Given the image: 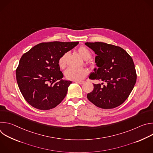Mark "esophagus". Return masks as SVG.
Returning <instances> with one entry per match:
<instances>
[{
  "instance_id": "obj_1",
  "label": "esophagus",
  "mask_w": 153,
  "mask_h": 153,
  "mask_svg": "<svg viewBox=\"0 0 153 153\" xmlns=\"http://www.w3.org/2000/svg\"><path fill=\"white\" fill-rule=\"evenodd\" d=\"M75 82L77 83H79L80 85H82V84H83L84 83V81H75Z\"/></svg>"
}]
</instances>
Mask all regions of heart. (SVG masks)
I'll return each mask as SVG.
<instances>
[{
	"instance_id": "b5f03b06",
	"label": "heart",
	"mask_w": 153,
	"mask_h": 153,
	"mask_svg": "<svg viewBox=\"0 0 153 153\" xmlns=\"http://www.w3.org/2000/svg\"><path fill=\"white\" fill-rule=\"evenodd\" d=\"M78 53L79 55L84 59L88 60L91 57V53L90 51L85 47H80L77 50ZM68 53L63 54L59 59L58 64L59 66L61 69H64L66 67L67 65V60L68 57ZM88 74V70L85 68H70L65 72V76L68 80L80 81L82 80L85 76Z\"/></svg>"
}]
</instances>
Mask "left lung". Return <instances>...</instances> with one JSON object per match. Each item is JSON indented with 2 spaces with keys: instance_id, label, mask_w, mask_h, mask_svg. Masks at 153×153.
<instances>
[{
  "instance_id": "obj_1",
  "label": "left lung",
  "mask_w": 153,
  "mask_h": 153,
  "mask_svg": "<svg viewBox=\"0 0 153 153\" xmlns=\"http://www.w3.org/2000/svg\"><path fill=\"white\" fill-rule=\"evenodd\" d=\"M96 54L94 68L89 78L102 80L107 85L93 84L87 98L96 106L111 109L122 104L132 91L136 82L135 66L128 53L121 47L103 42H86Z\"/></svg>"
}]
</instances>
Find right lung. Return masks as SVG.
Listing matches in <instances>:
<instances>
[{
  "label": "right lung",
  "mask_w": 153,
  "mask_h": 153,
  "mask_svg": "<svg viewBox=\"0 0 153 153\" xmlns=\"http://www.w3.org/2000/svg\"><path fill=\"white\" fill-rule=\"evenodd\" d=\"M79 42L40 43L20 59L16 71L20 91L26 101L41 110L55 108L65 97L72 82L63 80L59 58Z\"/></svg>",
  "instance_id": "right-lung-1"
}]
</instances>
